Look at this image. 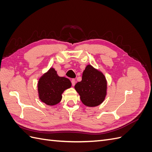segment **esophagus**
I'll return each mask as SVG.
<instances>
[{
	"label": "esophagus",
	"instance_id": "esophagus-1",
	"mask_svg": "<svg viewBox=\"0 0 152 152\" xmlns=\"http://www.w3.org/2000/svg\"><path fill=\"white\" fill-rule=\"evenodd\" d=\"M75 84H76V80L75 79H72V86H74L75 85Z\"/></svg>",
	"mask_w": 152,
	"mask_h": 152
}]
</instances>
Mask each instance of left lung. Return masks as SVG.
<instances>
[{
    "mask_svg": "<svg viewBox=\"0 0 152 152\" xmlns=\"http://www.w3.org/2000/svg\"><path fill=\"white\" fill-rule=\"evenodd\" d=\"M75 89L82 103L89 107H97L105 99L107 82L102 72L88 65L82 73V80L75 84Z\"/></svg>",
    "mask_w": 152,
    "mask_h": 152,
    "instance_id": "1",
    "label": "left lung"
}]
</instances>
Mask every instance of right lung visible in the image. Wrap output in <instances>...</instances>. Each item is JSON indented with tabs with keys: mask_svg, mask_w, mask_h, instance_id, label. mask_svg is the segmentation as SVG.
<instances>
[{
	"mask_svg": "<svg viewBox=\"0 0 152 152\" xmlns=\"http://www.w3.org/2000/svg\"><path fill=\"white\" fill-rule=\"evenodd\" d=\"M72 86L70 80L66 77H59L54 68L49 70L41 76L38 82V93L41 102L49 106L60 102L64 91Z\"/></svg>",
	"mask_w": 152,
	"mask_h": 152,
	"instance_id": "obj_1",
	"label": "right lung"
}]
</instances>
